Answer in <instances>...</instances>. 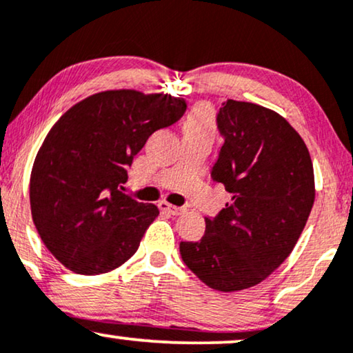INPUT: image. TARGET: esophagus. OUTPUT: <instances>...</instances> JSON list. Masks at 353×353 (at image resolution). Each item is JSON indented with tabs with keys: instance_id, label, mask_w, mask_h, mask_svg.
<instances>
[{
	"instance_id": "34e87169",
	"label": "esophagus",
	"mask_w": 353,
	"mask_h": 353,
	"mask_svg": "<svg viewBox=\"0 0 353 353\" xmlns=\"http://www.w3.org/2000/svg\"><path fill=\"white\" fill-rule=\"evenodd\" d=\"M158 206H159V210H161V211H166V213L174 214V216H179L185 211V208H182V206H174V205L168 203V201H164V200L159 201Z\"/></svg>"
}]
</instances>
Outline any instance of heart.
<instances>
[{
	"label": "heart",
	"instance_id": "b5f03b06",
	"mask_svg": "<svg viewBox=\"0 0 353 353\" xmlns=\"http://www.w3.org/2000/svg\"><path fill=\"white\" fill-rule=\"evenodd\" d=\"M185 132H205V134H213L214 132V122L213 116L208 106L199 105L190 111V114L187 116V121L184 124Z\"/></svg>",
	"mask_w": 353,
	"mask_h": 353
}]
</instances>
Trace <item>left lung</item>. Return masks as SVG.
<instances>
[{
  "instance_id": "obj_1",
  "label": "left lung",
  "mask_w": 353,
  "mask_h": 353,
  "mask_svg": "<svg viewBox=\"0 0 353 353\" xmlns=\"http://www.w3.org/2000/svg\"><path fill=\"white\" fill-rule=\"evenodd\" d=\"M216 122L224 145L211 177L232 199L205 218L199 242L179 248L201 283L234 292L260 284L294 250L314 201V176L307 145L276 111L228 100Z\"/></svg>"
}]
</instances>
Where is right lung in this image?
Returning a JSON list of instances; mask_svg holds the SVG:
<instances>
[{
    "instance_id": "add662e5",
    "label": "right lung",
    "mask_w": 353,
    "mask_h": 353,
    "mask_svg": "<svg viewBox=\"0 0 353 353\" xmlns=\"http://www.w3.org/2000/svg\"><path fill=\"white\" fill-rule=\"evenodd\" d=\"M184 98L106 90L59 117L30 174L32 219L53 256L77 274L116 270L159 214L122 194L128 168L154 130L179 121Z\"/></svg>"
}]
</instances>
